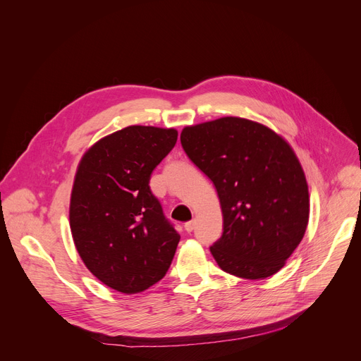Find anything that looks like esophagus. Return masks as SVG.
I'll list each match as a JSON object with an SVG mask.
<instances>
[{
	"instance_id": "34e87169",
	"label": "esophagus",
	"mask_w": 361,
	"mask_h": 361,
	"mask_svg": "<svg viewBox=\"0 0 361 361\" xmlns=\"http://www.w3.org/2000/svg\"><path fill=\"white\" fill-rule=\"evenodd\" d=\"M184 228H185V231H187V233H191V231L194 230V221H188V223H185V224H184Z\"/></svg>"
}]
</instances>
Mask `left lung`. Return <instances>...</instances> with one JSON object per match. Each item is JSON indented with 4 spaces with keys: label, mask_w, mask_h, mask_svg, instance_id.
Listing matches in <instances>:
<instances>
[{
    "label": "left lung",
    "mask_w": 361,
    "mask_h": 361,
    "mask_svg": "<svg viewBox=\"0 0 361 361\" xmlns=\"http://www.w3.org/2000/svg\"><path fill=\"white\" fill-rule=\"evenodd\" d=\"M181 145L219 194L223 235L210 251L233 276L263 280L281 270L304 237L310 198L290 144L240 117L185 127Z\"/></svg>",
    "instance_id": "1"
}]
</instances>
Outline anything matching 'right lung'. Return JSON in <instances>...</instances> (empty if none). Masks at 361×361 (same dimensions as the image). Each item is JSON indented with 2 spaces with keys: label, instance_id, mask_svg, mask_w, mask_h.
I'll return each mask as SVG.
<instances>
[{
  "label": "right lung",
  "instance_id": "add662e5",
  "mask_svg": "<svg viewBox=\"0 0 361 361\" xmlns=\"http://www.w3.org/2000/svg\"><path fill=\"white\" fill-rule=\"evenodd\" d=\"M177 130L130 126L82 156L71 191L70 227L85 267L106 286L135 294L160 281L180 241L149 190Z\"/></svg>",
  "mask_w": 361,
  "mask_h": 361
}]
</instances>
